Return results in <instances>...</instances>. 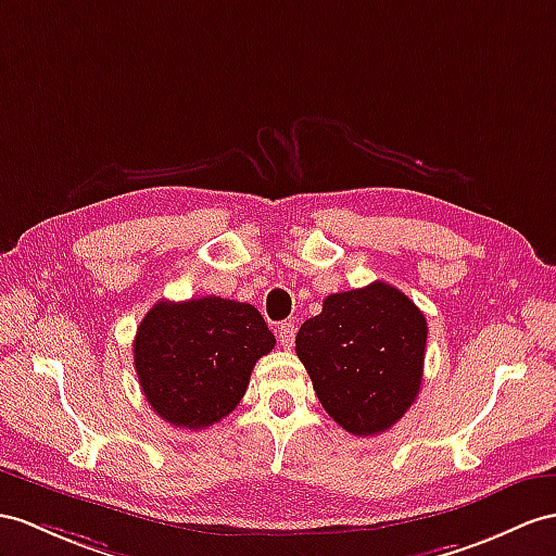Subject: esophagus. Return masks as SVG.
I'll list each match as a JSON object with an SVG mask.
<instances>
[{"label": "esophagus", "mask_w": 556, "mask_h": 556, "mask_svg": "<svg viewBox=\"0 0 556 556\" xmlns=\"http://www.w3.org/2000/svg\"><path fill=\"white\" fill-rule=\"evenodd\" d=\"M294 332H296V328H294L292 320L280 323V328L276 330V334H278V342H280L282 349H290L294 344Z\"/></svg>", "instance_id": "1"}]
</instances>
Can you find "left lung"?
<instances>
[{
  "label": "left lung",
  "instance_id": "8db88e82",
  "mask_svg": "<svg viewBox=\"0 0 556 556\" xmlns=\"http://www.w3.org/2000/svg\"><path fill=\"white\" fill-rule=\"evenodd\" d=\"M294 344L325 413L349 434L375 437L419 394L427 318L401 290L375 280L325 296Z\"/></svg>",
  "mask_w": 556,
  "mask_h": 556
}]
</instances>
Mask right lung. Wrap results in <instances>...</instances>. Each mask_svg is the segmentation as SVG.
I'll use <instances>...</instances> for the list:
<instances>
[{"instance_id":"obj_1","label":"right lung","mask_w":556,"mask_h":556,"mask_svg":"<svg viewBox=\"0 0 556 556\" xmlns=\"http://www.w3.org/2000/svg\"><path fill=\"white\" fill-rule=\"evenodd\" d=\"M276 337L252 304L222 296L157 302L134 340V368L146 401L169 422L205 429L245 396L254 363Z\"/></svg>"}]
</instances>
